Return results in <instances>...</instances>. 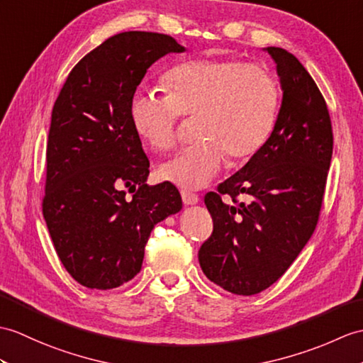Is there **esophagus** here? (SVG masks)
<instances>
[{"mask_svg": "<svg viewBox=\"0 0 363 363\" xmlns=\"http://www.w3.org/2000/svg\"><path fill=\"white\" fill-rule=\"evenodd\" d=\"M181 196H182V202L185 206H191V204H196L199 201V196L196 193H191L189 190H181Z\"/></svg>", "mask_w": 363, "mask_h": 363, "instance_id": "esophagus-1", "label": "esophagus"}]
</instances>
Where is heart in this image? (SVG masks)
<instances>
[{
    "label": "heart",
    "mask_w": 363,
    "mask_h": 363,
    "mask_svg": "<svg viewBox=\"0 0 363 363\" xmlns=\"http://www.w3.org/2000/svg\"><path fill=\"white\" fill-rule=\"evenodd\" d=\"M167 92L139 89L130 102L134 130L148 145L168 151L178 138L181 116H198V142L159 168L161 179L202 189L221 170L225 155L241 162L271 138L280 91L266 67L237 58H198L167 71Z\"/></svg>",
    "instance_id": "obj_1"
}]
</instances>
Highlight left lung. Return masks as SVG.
<instances>
[{"label":"left lung","mask_w":363,"mask_h":363,"mask_svg":"<svg viewBox=\"0 0 363 363\" xmlns=\"http://www.w3.org/2000/svg\"><path fill=\"white\" fill-rule=\"evenodd\" d=\"M266 50L283 89L274 131L240 172L204 198L213 232L198 252L199 264L210 281L237 296L267 289L305 247L333 156L331 117L315 82L288 50ZM223 196L233 202L223 203Z\"/></svg>","instance_id":"8db88e82"}]
</instances>
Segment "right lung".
I'll list each match as a JSON object with an SVG mask.
<instances>
[{
	"label": "right lung",
	"instance_id": "right-lung-1",
	"mask_svg": "<svg viewBox=\"0 0 363 363\" xmlns=\"http://www.w3.org/2000/svg\"><path fill=\"white\" fill-rule=\"evenodd\" d=\"M182 50L165 33H117L72 67L54 104L43 216L62 264L88 289L138 275L155 224L182 208L173 184L145 182L150 161L130 117L148 67Z\"/></svg>",
	"mask_w": 363,
	"mask_h": 363
}]
</instances>
